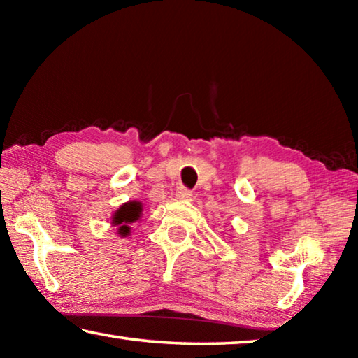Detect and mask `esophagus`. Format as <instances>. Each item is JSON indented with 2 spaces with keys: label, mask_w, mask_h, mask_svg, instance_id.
Segmentation results:
<instances>
[{
  "label": "esophagus",
  "mask_w": 358,
  "mask_h": 358,
  "mask_svg": "<svg viewBox=\"0 0 358 358\" xmlns=\"http://www.w3.org/2000/svg\"><path fill=\"white\" fill-rule=\"evenodd\" d=\"M177 197L180 199V201H191L192 192L189 189H186V187L181 186L177 189Z\"/></svg>",
  "instance_id": "1"
}]
</instances>
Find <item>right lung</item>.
<instances>
[{"label": "right lung", "instance_id": "right-lung-1", "mask_svg": "<svg viewBox=\"0 0 358 358\" xmlns=\"http://www.w3.org/2000/svg\"><path fill=\"white\" fill-rule=\"evenodd\" d=\"M142 203L138 201H129L123 205H120V208L113 211L110 217V224L113 227H117L118 237L124 238L131 235V226L129 224L141 220L142 216Z\"/></svg>", "mask_w": 358, "mask_h": 358}]
</instances>
